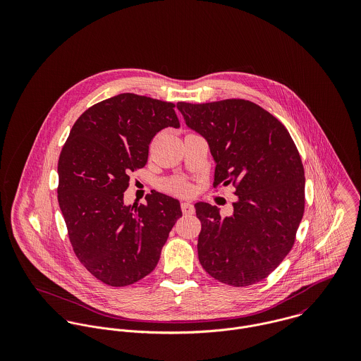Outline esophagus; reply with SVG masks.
<instances>
[{
	"label": "esophagus",
	"instance_id": "34e87169",
	"mask_svg": "<svg viewBox=\"0 0 361 361\" xmlns=\"http://www.w3.org/2000/svg\"><path fill=\"white\" fill-rule=\"evenodd\" d=\"M180 208H182V212H183L185 215H192V214H195V206L190 204V203H182Z\"/></svg>",
	"mask_w": 361,
	"mask_h": 361
}]
</instances>
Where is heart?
Wrapping results in <instances>:
<instances>
[{"instance_id":"heart-1","label":"heart","mask_w":361,"mask_h":361,"mask_svg":"<svg viewBox=\"0 0 361 361\" xmlns=\"http://www.w3.org/2000/svg\"><path fill=\"white\" fill-rule=\"evenodd\" d=\"M164 189L171 192V193H175V195H180V196H189L193 193V186L192 183L185 179V178H172V179H168L165 183H164Z\"/></svg>"}]
</instances>
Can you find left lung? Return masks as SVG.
Segmentation results:
<instances>
[{
    "label": "left lung",
    "instance_id": "left-lung-1",
    "mask_svg": "<svg viewBox=\"0 0 361 361\" xmlns=\"http://www.w3.org/2000/svg\"><path fill=\"white\" fill-rule=\"evenodd\" d=\"M186 125L204 136L216 165L212 186L233 185V214L197 203V253L214 279L249 286L288 256L305 214V166L288 129L257 104L242 99L179 102Z\"/></svg>",
    "mask_w": 361,
    "mask_h": 361
}]
</instances>
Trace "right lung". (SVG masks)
<instances>
[{"label":"right lung","instance_id":"1","mask_svg":"<svg viewBox=\"0 0 361 361\" xmlns=\"http://www.w3.org/2000/svg\"><path fill=\"white\" fill-rule=\"evenodd\" d=\"M175 104L123 93L87 108L58 159V203L85 268L109 286L147 276L182 216L178 200L152 190L146 204H123L129 175L147 164L157 132L179 128Z\"/></svg>","mask_w":361,"mask_h":361}]
</instances>
